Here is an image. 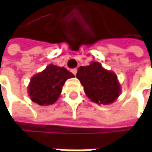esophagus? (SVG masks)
Segmentation results:
<instances>
[{
	"instance_id": "1",
	"label": "esophagus",
	"mask_w": 152,
	"mask_h": 152,
	"mask_svg": "<svg viewBox=\"0 0 152 152\" xmlns=\"http://www.w3.org/2000/svg\"><path fill=\"white\" fill-rule=\"evenodd\" d=\"M71 71H72V73H73L74 75H76V73H77V69H73Z\"/></svg>"
}]
</instances>
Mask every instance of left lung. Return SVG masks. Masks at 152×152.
<instances>
[{"label": "left lung", "mask_w": 152, "mask_h": 152, "mask_svg": "<svg viewBox=\"0 0 152 152\" xmlns=\"http://www.w3.org/2000/svg\"><path fill=\"white\" fill-rule=\"evenodd\" d=\"M76 77L87 97L99 105H109L116 100L121 93V85L116 75L105 69L99 62L92 61L89 66H81Z\"/></svg>", "instance_id": "left-lung-1"}]
</instances>
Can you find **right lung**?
<instances>
[{"instance_id": "obj_1", "label": "right lung", "mask_w": 152, "mask_h": 152, "mask_svg": "<svg viewBox=\"0 0 152 152\" xmlns=\"http://www.w3.org/2000/svg\"><path fill=\"white\" fill-rule=\"evenodd\" d=\"M71 77L74 75L65 68L50 64L31 79L28 86L29 96L39 106L52 105L59 99L66 80Z\"/></svg>"}]
</instances>
